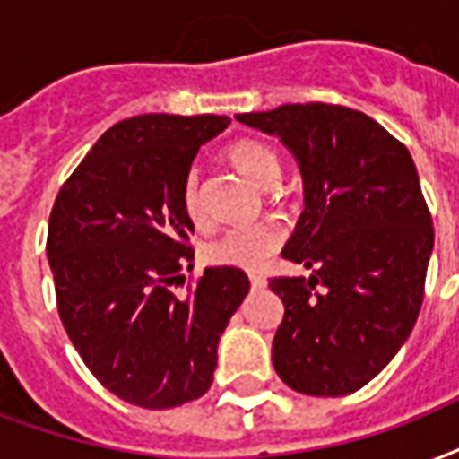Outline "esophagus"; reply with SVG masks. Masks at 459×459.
<instances>
[{
  "instance_id": "esophagus-1",
  "label": "esophagus",
  "mask_w": 459,
  "mask_h": 459,
  "mask_svg": "<svg viewBox=\"0 0 459 459\" xmlns=\"http://www.w3.org/2000/svg\"><path fill=\"white\" fill-rule=\"evenodd\" d=\"M250 284H253L255 289H264V286H267V279H264V274L253 272V274H250Z\"/></svg>"
}]
</instances>
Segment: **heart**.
Segmentation results:
<instances>
[{
    "label": "heart",
    "instance_id": "b5f03b06",
    "mask_svg": "<svg viewBox=\"0 0 459 459\" xmlns=\"http://www.w3.org/2000/svg\"><path fill=\"white\" fill-rule=\"evenodd\" d=\"M226 156L240 173L260 187H269L279 178V156L269 144L257 139H238L226 149ZM185 214L195 223H204V202L199 190V173L192 168L180 190ZM284 243V230L274 221L230 226L204 245V260L212 264L240 269H260Z\"/></svg>",
    "mask_w": 459,
    "mask_h": 459
}]
</instances>
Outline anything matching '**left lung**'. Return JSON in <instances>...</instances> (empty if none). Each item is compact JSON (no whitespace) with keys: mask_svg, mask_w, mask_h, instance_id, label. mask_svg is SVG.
I'll return each mask as SVG.
<instances>
[{"mask_svg":"<svg viewBox=\"0 0 459 459\" xmlns=\"http://www.w3.org/2000/svg\"><path fill=\"white\" fill-rule=\"evenodd\" d=\"M236 120L279 136L306 190L281 255L313 276L269 279L284 303L274 370L296 393H356L393 361L424 303L433 223L411 153L344 105L289 103Z\"/></svg>","mask_w":459,"mask_h":459,"instance_id":"obj_1","label":"left lung"}]
</instances>
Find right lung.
Listing matches in <instances>:
<instances>
[{"mask_svg": "<svg viewBox=\"0 0 459 459\" xmlns=\"http://www.w3.org/2000/svg\"><path fill=\"white\" fill-rule=\"evenodd\" d=\"M221 115H136L98 139L59 187L48 262L59 320L105 390L170 409L212 387L216 346L250 291L238 267H206L178 296L195 260L180 190Z\"/></svg>", "mask_w": 459, "mask_h": 459, "instance_id": "1", "label": "right lung"}]
</instances>
